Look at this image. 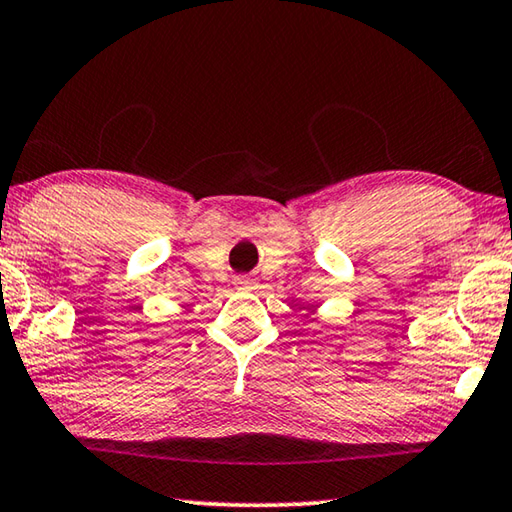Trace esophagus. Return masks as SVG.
Segmentation results:
<instances>
[{"label":"esophagus","mask_w":512,"mask_h":512,"mask_svg":"<svg viewBox=\"0 0 512 512\" xmlns=\"http://www.w3.org/2000/svg\"><path fill=\"white\" fill-rule=\"evenodd\" d=\"M235 287L239 291H250V289H253V280H250V277H246V275H241L235 280Z\"/></svg>","instance_id":"34e87169"}]
</instances>
